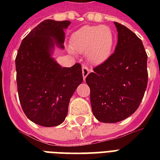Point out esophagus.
<instances>
[{"instance_id": "obj_1", "label": "esophagus", "mask_w": 160, "mask_h": 160, "mask_svg": "<svg viewBox=\"0 0 160 160\" xmlns=\"http://www.w3.org/2000/svg\"><path fill=\"white\" fill-rule=\"evenodd\" d=\"M90 72V69L88 68V67L87 66H83L82 67V75H83L84 80H86V78L88 75V73Z\"/></svg>"}]
</instances>
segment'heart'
<instances>
[{
    "label": "heart",
    "mask_w": 160,
    "mask_h": 160,
    "mask_svg": "<svg viewBox=\"0 0 160 160\" xmlns=\"http://www.w3.org/2000/svg\"><path fill=\"white\" fill-rule=\"evenodd\" d=\"M70 48L86 54L92 64H100L110 57L114 45V33L107 26H85L70 38Z\"/></svg>",
    "instance_id": "b5f03b06"
}]
</instances>
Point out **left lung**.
Returning <instances> with one entry per match:
<instances>
[{
	"instance_id": "8db88e82",
	"label": "left lung",
	"mask_w": 160,
	"mask_h": 160,
	"mask_svg": "<svg viewBox=\"0 0 160 160\" xmlns=\"http://www.w3.org/2000/svg\"><path fill=\"white\" fill-rule=\"evenodd\" d=\"M118 44L105 62L86 78L94 117L102 122L122 121L139 107L148 86V55L141 40L118 22Z\"/></svg>"
}]
</instances>
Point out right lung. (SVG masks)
Returning a JSON list of instances; mask_svg holds the SVG:
<instances>
[{"mask_svg":"<svg viewBox=\"0 0 160 160\" xmlns=\"http://www.w3.org/2000/svg\"><path fill=\"white\" fill-rule=\"evenodd\" d=\"M70 21L46 19L22 40L15 59L17 87L28 119L43 127L62 123L71 97L82 83L80 63L62 68L53 58L55 44L63 49Z\"/></svg>","mask_w":160,"mask_h":160,"instance_id":"obj_1","label":"right lung"}]
</instances>
